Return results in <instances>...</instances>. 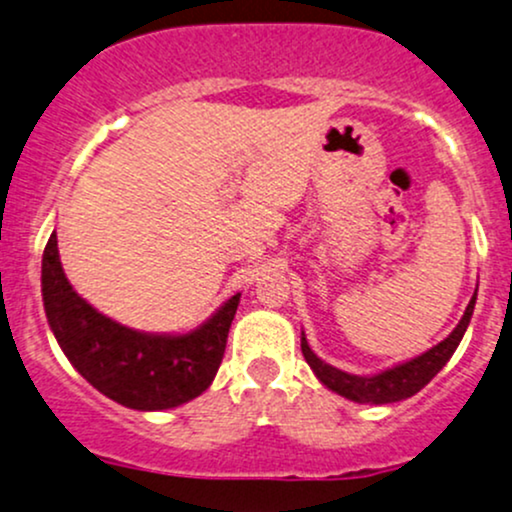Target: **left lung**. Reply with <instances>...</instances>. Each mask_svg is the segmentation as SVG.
<instances>
[{
	"instance_id": "1",
	"label": "left lung",
	"mask_w": 512,
	"mask_h": 512,
	"mask_svg": "<svg viewBox=\"0 0 512 512\" xmlns=\"http://www.w3.org/2000/svg\"><path fill=\"white\" fill-rule=\"evenodd\" d=\"M474 303H477V293L469 301L467 310H464L460 325L452 330L443 342L433 346V349L424 351L421 356L411 358L407 363H399L395 368H387L383 373L375 375H351L344 373V370L330 366L322 358H317L313 354V349L308 346V339L305 334H301V351L308 361V366L313 368V373L317 375L322 385L330 387L332 392L342 395L351 402L358 404H390V402H402L411 395L426 387L433 378L438 375V370L450 361V356L455 354L457 344L462 342L464 332H467L469 320H472L474 313Z\"/></svg>"
}]
</instances>
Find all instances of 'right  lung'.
I'll list each match as a JSON object with an SVG mask.
<instances>
[{
    "label": "right lung",
    "mask_w": 512,
    "mask_h": 512,
    "mask_svg": "<svg viewBox=\"0 0 512 512\" xmlns=\"http://www.w3.org/2000/svg\"><path fill=\"white\" fill-rule=\"evenodd\" d=\"M43 303L57 344L88 383L122 407L161 411L190 402L211 385L240 293L187 334L129 330L72 289L52 233L43 252Z\"/></svg>",
    "instance_id": "1"
}]
</instances>
